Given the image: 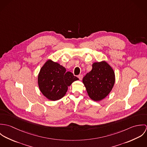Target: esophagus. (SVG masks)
Instances as JSON below:
<instances>
[{
  "label": "esophagus",
  "instance_id": "esophagus-1",
  "mask_svg": "<svg viewBox=\"0 0 147 147\" xmlns=\"http://www.w3.org/2000/svg\"><path fill=\"white\" fill-rule=\"evenodd\" d=\"M78 78L79 79V80H82L83 79V75L82 74H80V75H78Z\"/></svg>",
  "mask_w": 147,
  "mask_h": 147
}]
</instances>
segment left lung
Listing matches in <instances>:
<instances>
[{
    "label": "left lung",
    "mask_w": 147,
    "mask_h": 147,
    "mask_svg": "<svg viewBox=\"0 0 147 147\" xmlns=\"http://www.w3.org/2000/svg\"><path fill=\"white\" fill-rule=\"evenodd\" d=\"M89 97L96 101L105 98L115 83V74L111 67L105 61L92 64V70L83 79Z\"/></svg>",
    "instance_id": "left-lung-1"
}]
</instances>
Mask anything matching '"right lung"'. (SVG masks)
Instances as JSON below:
<instances>
[{
  "label": "right lung",
  "mask_w": 147,
  "mask_h": 147,
  "mask_svg": "<svg viewBox=\"0 0 147 147\" xmlns=\"http://www.w3.org/2000/svg\"><path fill=\"white\" fill-rule=\"evenodd\" d=\"M79 79L63 66L51 60L43 65L38 77L39 88L49 100L56 101L65 94L68 86Z\"/></svg>",
  "instance_id": "right-lung-1"
}]
</instances>
